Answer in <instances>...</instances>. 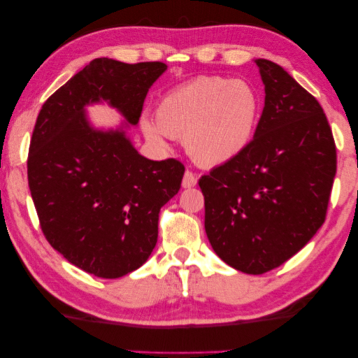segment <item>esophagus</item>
I'll return each instance as SVG.
<instances>
[{
    "label": "esophagus",
    "instance_id": "34e87169",
    "mask_svg": "<svg viewBox=\"0 0 358 358\" xmlns=\"http://www.w3.org/2000/svg\"><path fill=\"white\" fill-rule=\"evenodd\" d=\"M198 182V176L190 171V169H187L184 173V178H182V187L184 189H190V187H195Z\"/></svg>",
    "mask_w": 358,
    "mask_h": 358
}]
</instances>
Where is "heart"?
I'll return each instance as SVG.
<instances>
[{
	"label": "heart",
	"instance_id": "b5f03b06",
	"mask_svg": "<svg viewBox=\"0 0 358 358\" xmlns=\"http://www.w3.org/2000/svg\"><path fill=\"white\" fill-rule=\"evenodd\" d=\"M260 114V98L244 80L198 78L168 92L155 110V122L143 120L145 136L184 138L193 160L222 165L249 144Z\"/></svg>",
	"mask_w": 358,
	"mask_h": 358
}]
</instances>
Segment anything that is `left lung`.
<instances>
[{
  "label": "left lung",
  "instance_id": "left-lung-1",
  "mask_svg": "<svg viewBox=\"0 0 358 358\" xmlns=\"http://www.w3.org/2000/svg\"><path fill=\"white\" fill-rule=\"evenodd\" d=\"M265 108L241 154L206 176L204 228L227 265L263 274L294 257L327 217L336 145L311 93L279 64L259 58Z\"/></svg>",
  "mask_w": 358,
  "mask_h": 358
}]
</instances>
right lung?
Instances as JSON below:
<instances>
[{"mask_svg":"<svg viewBox=\"0 0 358 358\" xmlns=\"http://www.w3.org/2000/svg\"><path fill=\"white\" fill-rule=\"evenodd\" d=\"M162 62L95 58L39 110L28 152V185L49 244L74 266L115 279L149 259L162 206L179 192L185 168L176 158L138 154L124 130L99 131L84 106L109 101L136 125Z\"/></svg>","mask_w":358,"mask_h":358,"instance_id":"1","label":"right lung"}]
</instances>
